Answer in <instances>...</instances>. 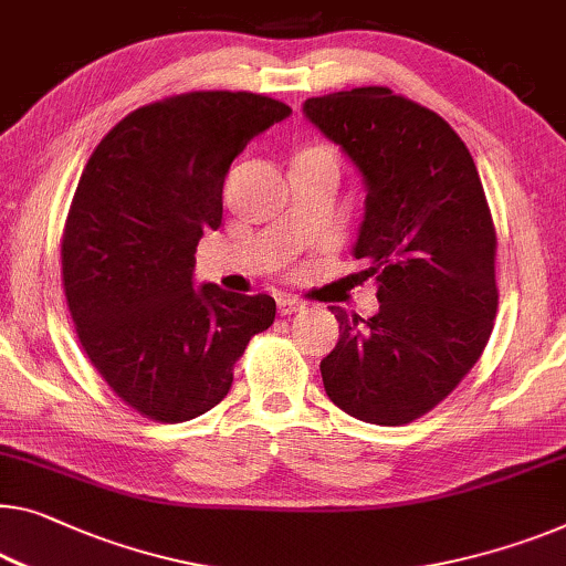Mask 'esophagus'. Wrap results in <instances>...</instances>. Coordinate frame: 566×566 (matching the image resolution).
I'll list each match as a JSON object with an SVG mask.
<instances>
[{"label": "esophagus", "instance_id": "1", "mask_svg": "<svg viewBox=\"0 0 566 566\" xmlns=\"http://www.w3.org/2000/svg\"><path fill=\"white\" fill-rule=\"evenodd\" d=\"M276 307H280V315H300V312H305V302L302 300H294V297H280L276 300Z\"/></svg>", "mask_w": 566, "mask_h": 566}]
</instances>
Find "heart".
I'll use <instances>...</instances> for the list:
<instances>
[{
	"label": "heart",
	"instance_id": "1",
	"mask_svg": "<svg viewBox=\"0 0 566 566\" xmlns=\"http://www.w3.org/2000/svg\"><path fill=\"white\" fill-rule=\"evenodd\" d=\"M312 151H327V149H312Z\"/></svg>",
	"mask_w": 566,
	"mask_h": 566
}]
</instances>
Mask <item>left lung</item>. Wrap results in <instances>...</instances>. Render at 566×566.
Returning a JSON list of instances; mask_svg holds the SVG:
<instances>
[{
	"mask_svg": "<svg viewBox=\"0 0 566 566\" xmlns=\"http://www.w3.org/2000/svg\"><path fill=\"white\" fill-rule=\"evenodd\" d=\"M307 119L366 185L353 256L378 312L331 307L340 337L323 358L345 415L396 427L427 415L478 364L499 310L495 229L470 151L450 124L384 86L307 98Z\"/></svg>",
	"mask_w": 566,
	"mask_h": 566,
	"instance_id": "left-lung-1",
	"label": "left lung"
}]
</instances>
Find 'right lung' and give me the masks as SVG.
<instances>
[{
	"instance_id": "1",
	"label": "right lung",
	"mask_w": 566,
	"mask_h": 566,
	"mask_svg": "<svg viewBox=\"0 0 566 566\" xmlns=\"http://www.w3.org/2000/svg\"><path fill=\"white\" fill-rule=\"evenodd\" d=\"M290 114L247 91H192L124 116L91 155L63 233L65 300L88 360L139 415H206L274 323L269 294L196 286V247L221 226L235 155Z\"/></svg>"
}]
</instances>
